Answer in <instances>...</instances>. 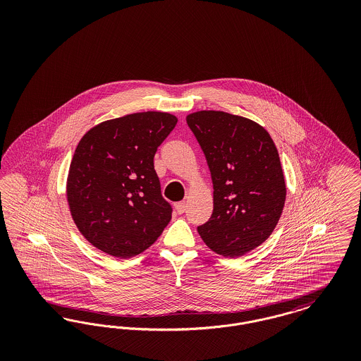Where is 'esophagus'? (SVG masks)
Here are the masks:
<instances>
[{
    "mask_svg": "<svg viewBox=\"0 0 361 361\" xmlns=\"http://www.w3.org/2000/svg\"><path fill=\"white\" fill-rule=\"evenodd\" d=\"M185 209H187V203H185V202H180V203H177V204H176V211H177V214H184V212H185Z\"/></svg>",
    "mask_w": 361,
    "mask_h": 361,
    "instance_id": "obj_1",
    "label": "esophagus"
}]
</instances>
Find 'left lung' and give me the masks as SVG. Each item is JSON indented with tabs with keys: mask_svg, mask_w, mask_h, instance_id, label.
Instances as JSON below:
<instances>
[{
	"mask_svg": "<svg viewBox=\"0 0 361 361\" xmlns=\"http://www.w3.org/2000/svg\"><path fill=\"white\" fill-rule=\"evenodd\" d=\"M187 123L197 139L214 185V211L197 227L207 247L240 257L269 238L286 202L280 157L256 121L224 111H197Z\"/></svg>",
	"mask_w": 361,
	"mask_h": 361,
	"instance_id": "left-lung-1",
	"label": "left lung"
}]
</instances>
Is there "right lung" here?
<instances>
[{"mask_svg":"<svg viewBox=\"0 0 361 361\" xmlns=\"http://www.w3.org/2000/svg\"><path fill=\"white\" fill-rule=\"evenodd\" d=\"M177 118L147 111L92 127L73 155L66 197L85 240L116 258L145 252L172 219L154 171L158 146Z\"/></svg>","mask_w":361,"mask_h":361,"instance_id":"add662e5","label":"right lung"}]
</instances>
